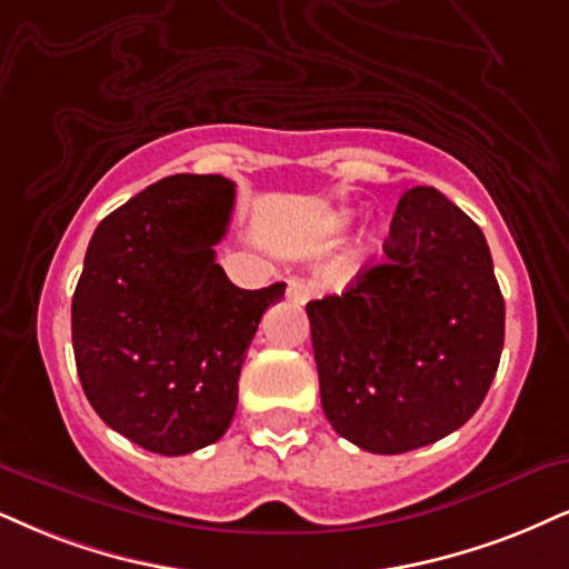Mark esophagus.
Returning a JSON list of instances; mask_svg holds the SVG:
<instances>
[{
	"label": "esophagus",
	"mask_w": 569,
	"mask_h": 569,
	"mask_svg": "<svg viewBox=\"0 0 569 569\" xmlns=\"http://www.w3.org/2000/svg\"><path fill=\"white\" fill-rule=\"evenodd\" d=\"M311 284L306 282V279H290L287 282V300L296 306H306L308 298H311Z\"/></svg>",
	"instance_id": "esophagus-1"
}]
</instances>
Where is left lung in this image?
<instances>
[{
    "mask_svg": "<svg viewBox=\"0 0 569 569\" xmlns=\"http://www.w3.org/2000/svg\"><path fill=\"white\" fill-rule=\"evenodd\" d=\"M321 409L371 453L446 438L480 409L503 348V298L486 237L435 187L398 202L385 263L306 306Z\"/></svg>",
    "mask_w": 569,
    "mask_h": 569,
    "instance_id": "left-lung-1",
    "label": "left lung"
}]
</instances>
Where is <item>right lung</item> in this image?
<instances>
[{"mask_svg":"<svg viewBox=\"0 0 569 569\" xmlns=\"http://www.w3.org/2000/svg\"><path fill=\"white\" fill-rule=\"evenodd\" d=\"M234 184L160 179L91 234L70 327L81 388L100 419L144 451L184 456L229 430L258 321L284 282L240 290L216 263Z\"/></svg>","mask_w":569,"mask_h":569,"instance_id":"add662e5","label":"right lung"}]
</instances>
